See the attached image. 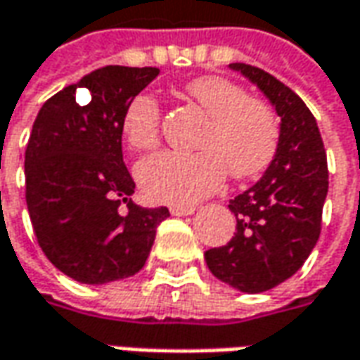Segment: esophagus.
I'll list each match as a JSON object with an SVG mask.
<instances>
[{"mask_svg": "<svg viewBox=\"0 0 360 360\" xmlns=\"http://www.w3.org/2000/svg\"><path fill=\"white\" fill-rule=\"evenodd\" d=\"M194 206H170V212L172 216H190L194 214Z\"/></svg>", "mask_w": 360, "mask_h": 360, "instance_id": "34e87169", "label": "esophagus"}]
</instances>
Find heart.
I'll use <instances>...</instances> for the list:
<instances>
[{"label":"heart","instance_id":"heart-1","mask_svg":"<svg viewBox=\"0 0 360 360\" xmlns=\"http://www.w3.org/2000/svg\"><path fill=\"white\" fill-rule=\"evenodd\" d=\"M184 94L208 114L198 152H160L138 164V182L148 198L194 204L232 178H255L269 168L278 148V120L262 100L248 98L240 84L222 76L194 77ZM162 108L150 94L131 100L124 114V136L134 150L160 142Z\"/></svg>","mask_w":360,"mask_h":360}]
</instances>
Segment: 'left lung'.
Segmentation results:
<instances>
[{"mask_svg": "<svg viewBox=\"0 0 360 360\" xmlns=\"http://www.w3.org/2000/svg\"><path fill=\"white\" fill-rule=\"evenodd\" d=\"M230 68L269 98L281 116V136L264 176L230 200L234 236L204 258L218 281L255 295L290 278L312 252L321 236L328 168L316 120L297 94L260 68Z\"/></svg>", "mask_w": 360, "mask_h": 360, "instance_id": "left-lung-1", "label": "left lung"}]
</instances>
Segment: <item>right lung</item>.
I'll return each instance as SVG.
<instances>
[{
    "label": "right lung",
    "instance_id": "add662e5",
    "mask_svg": "<svg viewBox=\"0 0 360 360\" xmlns=\"http://www.w3.org/2000/svg\"><path fill=\"white\" fill-rule=\"evenodd\" d=\"M158 68L105 65L41 105L25 148V202L35 238L58 270L77 283L108 284L142 269L166 206L131 202L122 156L124 114ZM92 100L82 106L75 90ZM127 208H123V204Z\"/></svg>",
    "mask_w": 360,
    "mask_h": 360
}]
</instances>
